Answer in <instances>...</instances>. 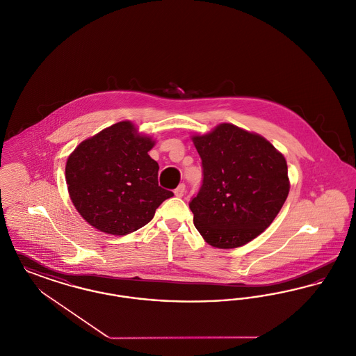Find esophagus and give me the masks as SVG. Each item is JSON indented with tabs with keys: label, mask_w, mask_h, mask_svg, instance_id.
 <instances>
[{
	"label": "esophagus",
	"mask_w": 356,
	"mask_h": 356,
	"mask_svg": "<svg viewBox=\"0 0 356 356\" xmlns=\"http://www.w3.org/2000/svg\"><path fill=\"white\" fill-rule=\"evenodd\" d=\"M184 192H186V184H180V186L175 189V195H176L177 197H183V196H184Z\"/></svg>",
	"instance_id": "34e87169"
}]
</instances>
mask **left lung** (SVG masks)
Returning a JSON list of instances; mask_svg holds the SVG:
<instances>
[{"mask_svg": "<svg viewBox=\"0 0 356 356\" xmlns=\"http://www.w3.org/2000/svg\"><path fill=\"white\" fill-rule=\"evenodd\" d=\"M192 140L203 168L189 202L193 224L212 247H241L270 227L286 202V159L264 137L232 124Z\"/></svg>", "mask_w": 356, "mask_h": 356, "instance_id": "left-lung-1", "label": "left lung"}]
</instances>
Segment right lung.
Listing matches in <instances>:
<instances>
[{
  "label": "right lung",
  "mask_w": 356,
  "mask_h": 356,
  "mask_svg": "<svg viewBox=\"0 0 356 356\" xmlns=\"http://www.w3.org/2000/svg\"><path fill=\"white\" fill-rule=\"evenodd\" d=\"M152 138L136 135L131 121L113 124L83 141L68 157L69 196L92 227L128 235L152 220L173 192L159 186Z\"/></svg>",
  "instance_id": "obj_1"
}]
</instances>
